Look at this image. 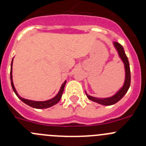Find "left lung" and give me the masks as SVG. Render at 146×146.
<instances>
[{
	"mask_svg": "<svg viewBox=\"0 0 146 146\" xmlns=\"http://www.w3.org/2000/svg\"><path fill=\"white\" fill-rule=\"evenodd\" d=\"M114 47L116 48V49L118 51V54L119 57L121 58V61H123V64H124V68H125V81L123 83V87L121 88L120 90L113 96L110 97V98H95V97H92L90 95H88L86 93L87 97L89 100H90L95 102L98 103V104H102V105H106V106H110L114 104L115 103H117V102H119L125 95V94L127 92L128 90H129V87H130L131 84V71H130V66H129V60H128L127 56H126V54H125L124 49H123V46L119 43V42H114Z\"/></svg>",
	"mask_w": 146,
	"mask_h": 146,
	"instance_id": "1",
	"label": "left lung"
}]
</instances>
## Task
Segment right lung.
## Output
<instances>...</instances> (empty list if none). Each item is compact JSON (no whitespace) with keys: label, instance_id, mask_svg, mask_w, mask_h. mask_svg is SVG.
<instances>
[{"label":"right lung","instance_id":"right-lung-1","mask_svg":"<svg viewBox=\"0 0 146 146\" xmlns=\"http://www.w3.org/2000/svg\"><path fill=\"white\" fill-rule=\"evenodd\" d=\"M13 58L12 60V62H11V69H10V81H11V85H12V88H13V91L15 93V95H17V98L22 100L24 103H25L27 105L30 106V107H33V108H36V109H46V108H48V107H51L52 106H54V104H57V103L59 102L60 100H61V97H62L63 95V92H64V87L66 85V81H65L64 83L62 84L61 87V89H60L59 92L54 97V98L51 100H48L46 101H33V100H27V99H25V98H21L20 95L17 94V91H16L15 88L14 86V84H13V75H12V66H13Z\"/></svg>","mask_w":146,"mask_h":146}]
</instances>
